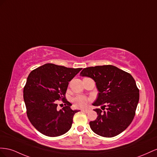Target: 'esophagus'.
<instances>
[{
	"instance_id": "obj_1",
	"label": "esophagus",
	"mask_w": 157,
	"mask_h": 157,
	"mask_svg": "<svg viewBox=\"0 0 157 157\" xmlns=\"http://www.w3.org/2000/svg\"><path fill=\"white\" fill-rule=\"evenodd\" d=\"M82 112H84V113H89V109H82Z\"/></svg>"
}]
</instances>
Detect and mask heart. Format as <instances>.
<instances>
[{
	"label": "heart",
	"mask_w": 157,
	"mask_h": 157,
	"mask_svg": "<svg viewBox=\"0 0 157 157\" xmlns=\"http://www.w3.org/2000/svg\"><path fill=\"white\" fill-rule=\"evenodd\" d=\"M89 101V98L84 95H78L72 99L73 103L76 107L85 106L88 103Z\"/></svg>",
	"instance_id": "heart-1"
}]
</instances>
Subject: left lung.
I'll return each mask as SVG.
<instances>
[{
    "label": "left lung",
    "mask_w": 157,
    "mask_h": 157,
    "mask_svg": "<svg viewBox=\"0 0 157 157\" xmlns=\"http://www.w3.org/2000/svg\"><path fill=\"white\" fill-rule=\"evenodd\" d=\"M79 75L96 83L98 93L92 105L107 106L104 112L94 110L98 116L89 122L93 132L105 137L124 132L132 122L140 99V90L132 75L112 65L88 67Z\"/></svg>",
    "instance_id": "obj_1"
}]
</instances>
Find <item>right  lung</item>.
<instances>
[{
    "mask_svg": "<svg viewBox=\"0 0 157 157\" xmlns=\"http://www.w3.org/2000/svg\"><path fill=\"white\" fill-rule=\"evenodd\" d=\"M82 70L54 64H45L31 71L24 88L27 115L31 124L44 136L57 137L70 130L74 115L65 94L69 82ZM65 106L57 109L58 100Z\"/></svg>",
    "mask_w": 157,
    "mask_h": 157,
    "instance_id": "obj_1",
    "label": "right lung"
}]
</instances>
